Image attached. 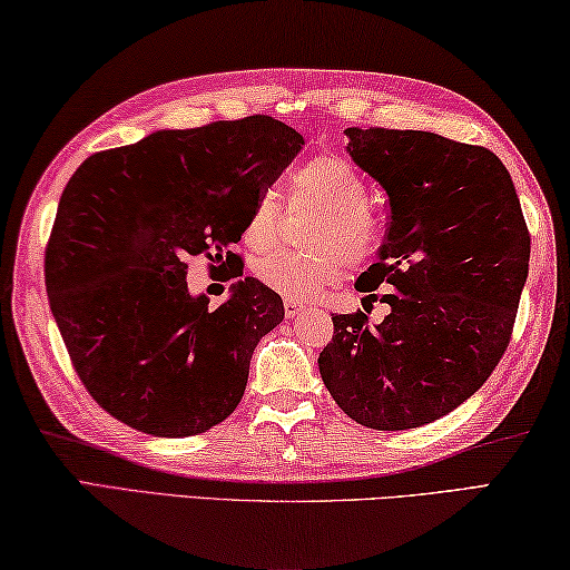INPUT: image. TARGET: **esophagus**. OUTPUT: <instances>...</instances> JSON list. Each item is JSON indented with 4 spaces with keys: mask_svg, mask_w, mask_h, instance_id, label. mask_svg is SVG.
I'll use <instances>...</instances> for the list:
<instances>
[{
    "mask_svg": "<svg viewBox=\"0 0 570 570\" xmlns=\"http://www.w3.org/2000/svg\"><path fill=\"white\" fill-rule=\"evenodd\" d=\"M303 311H305V305H303V303H297V301H285V315H287V317L301 315Z\"/></svg>",
    "mask_w": 570,
    "mask_h": 570,
    "instance_id": "1",
    "label": "esophagus"
}]
</instances>
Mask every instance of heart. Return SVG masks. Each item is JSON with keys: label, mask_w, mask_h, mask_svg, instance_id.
<instances>
[{"label": "heart", "mask_w": 570, "mask_h": 570, "mask_svg": "<svg viewBox=\"0 0 570 570\" xmlns=\"http://www.w3.org/2000/svg\"><path fill=\"white\" fill-rule=\"evenodd\" d=\"M291 189L293 209H321V217L307 229V245L315 249H277L255 259L253 273L273 293L301 303L341 279L345 263H367L381 245V223L367 207L365 179L341 155L307 159L291 175ZM283 223L285 207L275 193H263L247 215L245 243L255 249L273 247Z\"/></svg>", "instance_id": "1"}]
</instances>
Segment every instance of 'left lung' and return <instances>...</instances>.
<instances>
[{
  "label": "left lung",
  "instance_id": "left-lung-1",
  "mask_svg": "<svg viewBox=\"0 0 570 570\" xmlns=\"http://www.w3.org/2000/svg\"><path fill=\"white\" fill-rule=\"evenodd\" d=\"M347 153L387 193L381 259L355 287L391 305L333 315L317 365L355 423L407 431L455 411L501 363L531 259L521 199L491 149L421 129L351 127Z\"/></svg>",
  "mask_w": 570,
  "mask_h": 570
}]
</instances>
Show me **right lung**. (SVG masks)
Masks as SVG:
<instances>
[{"instance_id":"obj_1","label":"right lung","mask_w":570,"mask_h":570,"mask_svg":"<svg viewBox=\"0 0 570 570\" xmlns=\"http://www.w3.org/2000/svg\"><path fill=\"white\" fill-rule=\"evenodd\" d=\"M301 145L267 115L219 119L102 149L69 177L45 249L47 297L79 381L119 423L187 438L237 407L283 301L245 277L207 311L185 259L239 263L229 247Z\"/></svg>"}]
</instances>
